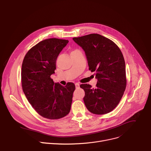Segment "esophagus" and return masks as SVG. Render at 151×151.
Returning a JSON list of instances; mask_svg holds the SVG:
<instances>
[{
	"instance_id": "34e87169",
	"label": "esophagus",
	"mask_w": 151,
	"mask_h": 151,
	"mask_svg": "<svg viewBox=\"0 0 151 151\" xmlns=\"http://www.w3.org/2000/svg\"><path fill=\"white\" fill-rule=\"evenodd\" d=\"M75 87L76 88H78L79 87V83H76L75 84Z\"/></svg>"
}]
</instances>
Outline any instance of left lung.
I'll return each instance as SVG.
<instances>
[{
  "label": "left lung",
  "instance_id": "obj_1",
  "mask_svg": "<svg viewBox=\"0 0 151 151\" xmlns=\"http://www.w3.org/2000/svg\"><path fill=\"white\" fill-rule=\"evenodd\" d=\"M85 52L89 70L96 72V87L84 84V104L95 114L111 112L119 104L126 88L125 62L119 47L111 40L98 34L73 38Z\"/></svg>",
  "mask_w": 151,
  "mask_h": 151
}]
</instances>
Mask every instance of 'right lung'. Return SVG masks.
Here are the masks:
<instances>
[{
    "instance_id": "obj_1",
    "label": "right lung",
    "mask_w": 151,
    "mask_h": 151,
    "mask_svg": "<svg viewBox=\"0 0 151 151\" xmlns=\"http://www.w3.org/2000/svg\"><path fill=\"white\" fill-rule=\"evenodd\" d=\"M68 43L58 38L43 40L27 52L22 63L23 91L35 110L46 119H58L70 111L75 84L64 87L50 78L59 54Z\"/></svg>"
}]
</instances>
